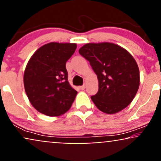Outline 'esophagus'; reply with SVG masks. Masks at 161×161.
<instances>
[{
	"instance_id": "34e87169",
	"label": "esophagus",
	"mask_w": 161,
	"mask_h": 161,
	"mask_svg": "<svg viewBox=\"0 0 161 161\" xmlns=\"http://www.w3.org/2000/svg\"><path fill=\"white\" fill-rule=\"evenodd\" d=\"M79 88H80L81 90H84L85 88H86V85H83V86H80V87H79Z\"/></svg>"
}]
</instances>
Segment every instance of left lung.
<instances>
[{"label": "left lung", "instance_id": "1", "mask_svg": "<svg viewBox=\"0 0 161 161\" xmlns=\"http://www.w3.org/2000/svg\"><path fill=\"white\" fill-rule=\"evenodd\" d=\"M79 52L97 75L98 92L91 97L95 106L114 114L130 104L140 84L139 69L132 55L110 42L87 43Z\"/></svg>", "mask_w": 161, "mask_h": 161}]
</instances>
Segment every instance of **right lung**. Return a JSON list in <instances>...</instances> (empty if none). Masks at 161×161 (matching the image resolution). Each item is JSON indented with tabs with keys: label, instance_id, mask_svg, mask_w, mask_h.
<instances>
[{
	"label": "right lung",
	"instance_id": "add662e5",
	"mask_svg": "<svg viewBox=\"0 0 161 161\" xmlns=\"http://www.w3.org/2000/svg\"><path fill=\"white\" fill-rule=\"evenodd\" d=\"M75 43L50 42L30 57L23 75L31 104L41 114L59 116L71 108L77 92L68 82L66 63L76 49Z\"/></svg>",
	"mask_w": 161,
	"mask_h": 161
}]
</instances>
